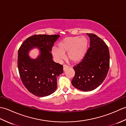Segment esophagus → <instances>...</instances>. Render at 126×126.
Returning a JSON list of instances; mask_svg holds the SVG:
<instances>
[{
    "label": "esophagus",
    "mask_w": 126,
    "mask_h": 126,
    "mask_svg": "<svg viewBox=\"0 0 126 126\" xmlns=\"http://www.w3.org/2000/svg\"><path fill=\"white\" fill-rule=\"evenodd\" d=\"M69 68V66L67 65H63V70L64 71H65L66 69Z\"/></svg>",
    "instance_id": "1"
}]
</instances>
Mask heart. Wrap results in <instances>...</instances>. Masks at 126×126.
Segmentation results:
<instances>
[{
    "instance_id": "heart-1",
    "label": "heart",
    "mask_w": 126,
    "mask_h": 126,
    "mask_svg": "<svg viewBox=\"0 0 126 126\" xmlns=\"http://www.w3.org/2000/svg\"><path fill=\"white\" fill-rule=\"evenodd\" d=\"M88 42L84 37H67L59 43L57 48L52 51L53 56L56 60L61 61L68 53L69 60L77 62L82 60L86 53Z\"/></svg>"
}]
</instances>
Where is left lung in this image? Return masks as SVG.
Segmentation results:
<instances>
[{
  "instance_id": "1",
  "label": "left lung",
  "mask_w": 126,
  "mask_h": 126,
  "mask_svg": "<svg viewBox=\"0 0 126 126\" xmlns=\"http://www.w3.org/2000/svg\"><path fill=\"white\" fill-rule=\"evenodd\" d=\"M90 47L84 57L73 69L75 75L71 81L77 89L88 92L95 89L103 82L109 69V49L102 39L96 34L87 33Z\"/></svg>"
}]
</instances>
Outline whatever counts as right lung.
Returning <instances> with one entry per match:
<instances>
[{"label": "right lung", "mask_w": 126, "mask_h": 126, "mask_svg": "<svg viewBox=\"0 0 126 126\" xmlns=\"http://www.w3.org/2000/svg\"><path fill=\"white\" fill-rule=\"evenodd\" d=\"M59 34H34L26 39L18 52L17 64L23 84L29 92L38 97L51 94L57 89V78L63 73V65L52 60L51 53ZM38 47L40 55L32 59L28 51Z\"/></svg>", "instance_id": "add662e5"}]
</instances>
